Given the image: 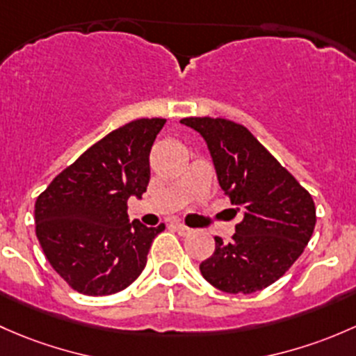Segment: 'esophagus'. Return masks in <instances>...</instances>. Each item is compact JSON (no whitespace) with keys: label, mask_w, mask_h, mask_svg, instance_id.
Masks as SVG:
<instances>
[{"label":"esophagus","mask_w":356,"mask_h":356,"mask_svg":"<svg viewBox=\"0 0 356 356\" xmlns=\"http://www.w3.org/2000/svg\"><path fill=\"white\" fill-rule=\"evenodd\" d=\"M173 226H175V229H177V232H178L179 234H183V236H185V234L192 233V229H190L188 226H185V225H183V222H179V221L173 222Z\"/></svg>","instance_id":"34e87169"}]
</instances>
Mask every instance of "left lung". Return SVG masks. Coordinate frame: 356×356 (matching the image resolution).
<instances>
[{"mask_svg": "<svg viewBox=\"0 0 356 356\" xmlns=\"http://www.w3.org/2000/svg\"><path fill=\"white\" fill-rule=\"evenodd\" d=\"M202 135L219 186L243 209L233 240L216 236V250L200 264L205 281L225 293L260 291L302 255L315 228L312 195L243 127L225 118H183ZM240 211V209H238Z\"/></svg>", "mask_w": 356, "mask_h": 356, "instance_id": "8db88e82", "label": "left lung"}]
</instances>
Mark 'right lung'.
Returning <instances> with one entry per match:
<instances>
[{"label": "right lung", "mask_w": 356, "mask_h": 356, "mask_svg": "<svg viewBox=\"0 0 356 356\" xmlns=\"http://www.w3.org/2000/svg\"><path fill=\"white\" fill-rule=\"evenodd\" d=\"M163 118L116 128L61 171L35 200V234L53 269L75 291L113 295L130 286L164 229L130 222L127 202L151 179L149 154Z\"/></svg>", "instance_id": "1"}]
</instances>
